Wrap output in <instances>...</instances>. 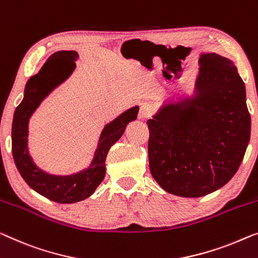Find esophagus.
I'll return each instance as SVG.
<instances>
[{"label":"esophagus","instance_id":"obj_1","mask_svg":"<svg viewBox=\"0 0 258 258\" xmlns=\"http://www.w3.org/2000/svg\"><path fill=\"white\" fill-rule=\"evenodd\" d=\"M151 114H152L151 106L145 104V105H142L140 107L139 114H138V117H139V119H146V118H148L149 116H151Z\"/></svg>","mask_w":258,"mask_h":258}]
</instances>
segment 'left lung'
<instances>
[{
	"instance_id": "left-lung-1",
	"label": "left lung",
	"mask_w": 258,
	"mask_h": 258,
	"mask_svg": "<svg viewBox=\"0 0 258 258\" xmlns=\"http://www.w3.org/2000/svg\"><path fill=\"white\" fill-rule=\"evenodd\" d=\"M199 64L194 97L167 101L147 120L152 176L164 191L185 198L227 184L250 139L245 87L233 61L203 53Z\"/></svg>"
}]
</instances>
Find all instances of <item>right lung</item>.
I'll return each instance as SVG.
<instances>
[{"instance_id":"add662e5","label":"right lung","mask_w":258,"mask_h":258,"mask_svg":"<svg viewBox=\"0 0 258 258\" xmlns=\"http://www.w3.org/2000/svg\"><path fill=\"white\" fill-rule=\"evenodd\" d=\"M79 57L75 51H59L48 57L39 73L33 75L25 86L24 98L14 113L11 130V147L15 164L23 179L38 194L49 201L72 204L81 202L94 194L105 176V159L114 142L124 134L130 121L137 119L139 106H133L105 125L99 138L97 149L90 167L68 176L49 175L40 170L29 155V119L43 99L74 72Z\"/></svg>"}]
</instances>
